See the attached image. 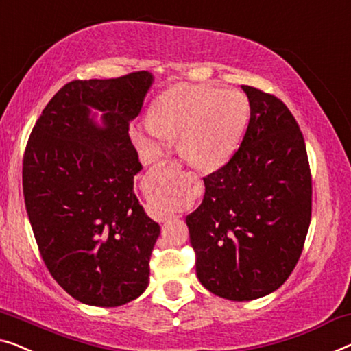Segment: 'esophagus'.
Listing matches in <instances>:
<instances>
[{
	"mask_svg": "<svg viewBox=\"0 0 351 351\" xmlns=\"http://www.w3.org/2000/svg\"><path fill=\"white\" fill-rule=\"evenodd\" d=\"M170 217H171V214H170Z\"/></svg>",
	"mask_w": 351,
	"mask_h": 351,
	"instance_id": "obj_1",
	"label": "esophagus"
}]
</instances>
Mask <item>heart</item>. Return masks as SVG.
Wrapping results in <instances>:
<instances>
[{
    "mask_svg": "<svg viewBox=\"0 0 351 351\" xmlns=\"http://www.w3.org/2000/svg\"><path fill=\"white\" fill-rule=\"evenodd\" d=\"M245 94L203 85H175L156 99L151 118L132 130L149 158H158L169 138L198 170H217L238 149L249 121Z\"/></svg>",
    "mask_w": 351,
    "mask_h": 351,
    "instance_id": "1",
    "label": "heart"
}]
</instances>
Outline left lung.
<instances>
[{
	"label": "left lung",
	"mask_w": 351,
	"mask_h": 351,
	"mask_svg": "<svg viewBox=\"0 0 351 351\" xmlns=\"http://www.w3.org/2000/svg\"><path fill=\"white\" fill-rule=\"evenodd\" d=\"M250 119L237 153L203 178L202 205L186 217L197 277L230 301L266 296L289 279L312 214L306 143L279 99L241 86Z\"/></svg>",
	"instance_id": "1"
}]
</instances>
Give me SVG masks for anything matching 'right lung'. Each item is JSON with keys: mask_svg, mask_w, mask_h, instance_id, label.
I'll list each match as a JSON object with an SVG mask.
<instances>
[{"mask_svg": "<svg viewBox=\"0 0 351 351\" xmlns=\"http://www.w3.org/2000/svg\"><path fill=\"white\" fill-rule=\"evenodd\" d=\"M154 77L67 83L29 135L23 195L44 263L72 298L118 307L148 287L160 234L134 192L143 169L129 137Z\"/></svg>", "mask_w": 351, "mask_h": 351, "instance_id": "add662e5", "label": "right lung"}]
</instances>
